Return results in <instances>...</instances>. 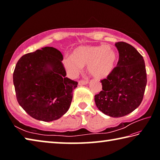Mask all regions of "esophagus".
I'll list each match as a JSON object with an SVG mask.
<instances>
[{
  "mask_svg": "<svg viewBox=\"0 0 160 160\" xmlns=\"http://www.w3.org/2000/svg\"><path fill=\"white\" fill-rule=\"evenodd\" d=\"M88 80H80L79 82H78V85H87V84H88Z\"/></svg>",
  "mask_w": 160,
  "mask_h": 160,
  "instance_id": "34e87169",
  "label": "esophagus"
}]
</instances>
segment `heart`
I'll return each instance as SVG.
<instances>
[{
    "instance_id": "obj_1",
    "label": "heart",
    "mask_w": 160,
    "mask_h": 160,
    "mask_svg": "<svg viewBox=\"0 0 160 160\" xmlns=\"http://www.w3.org/2000/svg\"><path fill=\"white\" fill-rule=\"evenodd\" d=\"M118 54L114 48L108 45H82L75 48L71 56L63 60V64L70 77L75 78L87 66L89 74L96 79L109 77L114 70Z\"/></svg>"
}]
</instances>
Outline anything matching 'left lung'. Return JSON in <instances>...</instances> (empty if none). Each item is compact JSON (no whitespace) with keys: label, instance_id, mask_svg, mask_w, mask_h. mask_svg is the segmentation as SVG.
Instances as JSON below:
<instances>
[{"label":"left lung","instance_id":"obj_1","mask_svg":"<svg viewBox=\"0 0 160 160\" xmlns=\"http://www.w3.org/2000/svg\"><path fill=\"white\" fill-rule=\"evenodd\" d=\"M119 59L112 73L101 80L102 91L94 96L99 111L111 117H122L137 109L147 84L145 61L131 44L116 42Z\"/></svg>","mask_w":160,"mask_h":160}]
</instances>
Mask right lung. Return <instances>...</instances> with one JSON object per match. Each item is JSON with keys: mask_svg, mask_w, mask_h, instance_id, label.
Here are the masks:
<instances>
[{"mask_svg": "<svg viewBox=\"0 0 160 160\" xmlns=\"http://www.w3.org/2000/svg\"><path fill=\"white\" fill-rule=\"evenodd\" d=\"M63 55L47 47L19 59L13 72L17 100L37 120L55 121L69 109L78 82L66 77Z\"/></svg>", "mask_w": 160, "mask_h": 160, "instance_id": "1", "label": "right lung"}]
</instances>
